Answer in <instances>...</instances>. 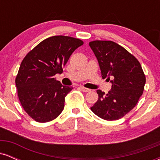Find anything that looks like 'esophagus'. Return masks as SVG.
Here are the masks:
<instances>
[{
    "instance_id": "1",
    "label": "esophagus",
    "mask_w": 160,
    "mask_h": 160,
    "mask_svg": "<svg viewBox=\"0 0 160 160\" xmlns=\"http://www.w3.org/2000/svg\"><path fill=\"white\" fill-rule=\"evenodd\" d=\"M80 89H81L82 92H90L91 91V89H87V88L83 87V86H80Z\"/></svg>"
}]
</instances>
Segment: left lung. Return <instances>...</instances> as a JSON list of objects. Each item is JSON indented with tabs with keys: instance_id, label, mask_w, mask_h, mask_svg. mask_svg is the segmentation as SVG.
I'll list each match as a JSON object with an SVG mask.
<instances>
[{
	"instance_id": "8db88e82",
	"label": "left lung",
	"mask_w": 160,
	"mask_h": 160,
	"mask_svg": "<svg viewBox=\"0 0 160 160\" xmlns=\"http://www.w3.org/2000/svg\"><path fill=\"white\" fill-rule=\"evenodd\" d=\"M98 59L102 78L112 79L111 90H97L98 101L92 111L105 120H117L135 107L143 94L146 78L138 60L111 40L89 43Z\"/></svg>"
}]
</instances>
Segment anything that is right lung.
Wrapping results in <instances>:
<instances>
[{
  "instance_id": "obj_1",
  "label": "right lung",
  "mask_w": 160,
  "mask_h": 160,
  "mask_svg": "<svg viewBox=\"0 0 160 160\" xmlns=\"http://www.w3.org/2000/svg\"><path fill=\"white\" fill-rule=\"evenodd\" d=\"M82 44L78 38L52 36L23 58L15 80L18 97L25 111L36 122L52 121L63 111L65 96L73 87L63 86L54 76L62 74L71 55Z\"/></svg>"
}]
</instances>
